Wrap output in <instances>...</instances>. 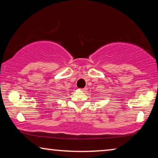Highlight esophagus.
Listing matches in <instances>:
<instances>
[{"instance_id":"obj_1","label":"esophagus","mask_w":158,"mask_h":158,"mask_svg":"<svg viewBox=\"0 0 158 158\" xmlns=\"http://www.w3.org/2000/svg\"><path fill=\"white\" fill-rule=\"evenodd\" d=\"M80 90H81V91H83V92H85V90H87V88H81V89H80Z\"/></svg>"}]
</instances>
